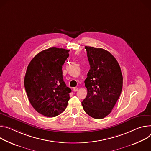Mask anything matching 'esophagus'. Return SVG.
<instances>
[{"label":"esophagus","instance_id":"1","mask_svg":"<svg viewBox=\"0 0 151 151\" xmlns=\"http://www.w3.org/2000/svg\"><path fill=\"white\" fill-rule=\"evenodd\" d=\"M78 88H77V87H75V88H73V91H74V92H76V91H78Z\"/></svg>","mask_w":151,"mask_h":151}]
</instances>
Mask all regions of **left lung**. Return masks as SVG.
I'll return each instance as SVG.
<instances>
[{"label":"left lung","mask_w":151,"mask_h":151,"mask_svg":"<svg viewBox=\"0 0 151 151\" xmlns=\"http://www.w3.org/2000/svg\"><path fill=\"white\" fill-rule=\"evenodd\" d=\"M85 47L91 68L85 80L87 96L81 104L88 115L101 119L110 113L120 96L122 74L118 61L107 50Z\"/></svg>","instance_id":"obj_1"}]
</instances>
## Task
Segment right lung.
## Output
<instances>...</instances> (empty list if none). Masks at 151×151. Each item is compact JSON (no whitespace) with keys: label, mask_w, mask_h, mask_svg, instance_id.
Instances as JSON below:
<instances>
[{"label":"right lung","mask_w":151,"mask_h":151,"mask_svg":"<svg viewBox=\"0 0 151 151\" xmlns=\"http://www.w3.org/2000/svg\"><path fill=\"white\" fill-rule=\"evenodd\" d=\"M69 50L49 48L38 53L30 62L24 85L29 102L39 113L55 117L66 109L71 89L62 76V65Z\"/></svg>","instance_id":"right-lung-1"}]
</instances>
